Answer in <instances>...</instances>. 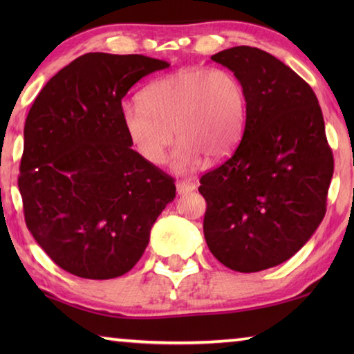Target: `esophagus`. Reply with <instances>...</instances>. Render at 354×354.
Returning a JSON list of instances; mask_svg holds the SVG:
<instances>
[{
  "label": "esophagus",
  "mask_w": 354,
  "mask_h": 354,
  "mask_svg": "<svg viewBox=\"0 0 354 354\" xmlns=\"http://www.w3.org/2000/svg\"><path fill=\"white\" fill-rule=\"evenodd\" d=\"M195 190V184L190 183V181H179L176 184V192L179 195H184V194H189V192Z\"/></svg>",
  "instance_id": "1"
}]
</instances>
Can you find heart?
Listing matches in <instances>:
<instances>
[{
  "instance_id": "b5f03b06",
  "label": "heart",
  "mask_w": 354,
  "mask_h": 354,
  "mask_svg": "<svg viewBox=\"0 0 354 354\" xmlns=\"http://www.w3.org/2000/svg\"><path fill=\"white\" fill-rule=\"evenodd\" d=\"M142 104L123 103L122 122L131 143L148 164L164 162L175 131L171 158L176 171H189L225 158L237 145L247 118V92L230 70L185 67L154 81Z\"/></svg>"
}]
</instances>
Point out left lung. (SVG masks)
Masks as SVG:
<instances>
[{
    "instance_id": "8db88e82",
    "label": "left lung",
    "mask_w": 354,
    "mask_h": 354,
    "mask_svg": "<svg viewBox=\"0 0 354 354\" xmlns=\"http://www.w3.org/2000/svg\"><path fill=\"white\" fill-rule=\"evenodd\" d=\"M211 59L242 81L247 118L236 151L200 179L203 231L223 266L261 272L290 259L322 223L333 151L319 100L290 67L253 46Z\"/></svg>"
}]
</instances>
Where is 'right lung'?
I'll return each instance as SVG.
<instances>
[{"instance_id":"1","label":"right lung","mask_w":354,"mask_h":354,"mask_svg":"<svg viewBox=\"0 0 354 354\" xmlns=\"http://www.w3.org/2000/svg\"><path fill=\"white\" fill-rule=\"evenodd\" d=\"M140 55L87 53L46 82L25 123L19 189L28 230L75 277H122L173 201V178L134 151L122 100L169 67Z\"/></svg>"}]
</instances>
